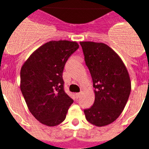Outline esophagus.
Instances as JSON below:
<instances>
[{
	"instance_id": "34e87169",
	"label": "esophagus",
	"mask_w": 149,
	"mask_h": 149,
	"mask_svg": "<svg viewBox=\"0 0 149 149\" xmlns=\"http://www.w3.org/2000/svg\"><path fill=\"white\" fill-rule=\"evenodd\" d=\"M81 92H78V93H75V97H76V98H79V97H80V96H81Z\"/></svg>"
}]
</instances>
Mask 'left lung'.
I'll list each match as a JSON object with an SVG mask.
<instances>
[{"label": "left lung", "instance_id": "left-lung-1", "mask_svg": "<svg viewBox=\"0 0 149 149\" xmlns=\"http://www.w3.org/2000/svg\"><path fill=\"white\" fill-rule=\"evenodd\" d=\"M84 61L95 88V102L84 111L88 122L108 125L119 117L131 92L128 70L115 51L104 43L81 41Z\"/></svg>", "mask_w": 149, "mask_h": 149}]
</instances>
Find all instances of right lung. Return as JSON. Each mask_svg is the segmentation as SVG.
<instances>
[{"mask_svg": "<svg viewBox=\"0 0 149 149\" xmlns=\"http://www.w3.org/2000/svg\"><path fill=\"white\" fill-rule=\"evenodd\" d=\"M76 41H51L32 53L21 69V91L30 112L47 126L65 119L73 100L65 93L62 74Z\"/></svg>", "mask_w": 149, "mask_h": 149, "instance_id": "add662e5", "label": "right lung"}]
</instances>
